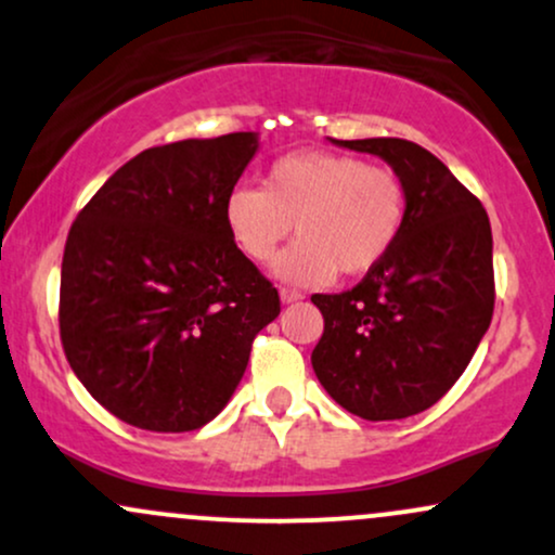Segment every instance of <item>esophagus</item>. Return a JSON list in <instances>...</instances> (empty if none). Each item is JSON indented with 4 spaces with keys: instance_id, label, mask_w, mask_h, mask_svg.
Returning <instances> with one entry per match:
<instances>
[{
    "instance_id": "obj_1",
    "label": "esophagus",
    "mask_w": 555,
    "mask_h": 555,
    "mask_svg": "<svg viewBox=\"0 0 555 555\" xmlns=\"http://www.w3.org/2000/svg\"><path fill=\"white\" fill-rule=\"evenodd\" d=\"M279 295H282V302H284V305L299 302V299H302V292L289 289V286H282V289H279Z\"/></svg>"
}]
</instances>
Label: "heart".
<instances>
[{"label": "heart", "instance_id": "heart-1", "mask_svg": "<svg viewBox=\"0 0 555 555\" xmlns=\"http://www.w3.org/2000/svg\"><path fill=\"white\" fill-rule=\"evenodd\" d=\"M410 214L404 177L391 167L334 151H292L271 164L260 188L227 195L229 237L263 263L289 237L276 273L295 284H326L339 271L360 276L393 250Z\"/></svg>", "mask_w": 555, "mask_h": 555}]
</instances>
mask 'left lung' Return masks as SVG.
I'll return each instance as SVG.
<instances>
[{"mask_svg": "<svg viewBox=\"0 0 555 555\" xmlns=\"http://www.w3.org/2000/svg\"><path fill=\"white\" fill-rule=\"evenodd\" d=\"M334 143L397 169L410 214L393 250L358 286L310 297L323 313L310 362L352 415L373 423L417 415L456 384L493 318L488 214L441 158L412 140Z\"/></svg>", "mask_w": 555, "mask_h": 555, "instance_id": "left-lung-1", "label": "left lung"}]
</instances>
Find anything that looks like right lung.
I'll return each instance as SVG.
<instances>
[{"mask_svg": "<svg viewBox=\"0 0 555 555\" xmlns=\"http://www.w3.org/2000/svg\"><path fill=\"white\" fill-rule=\"evenodd\" d=\"M256 132L156 145L119 167L73 221L60 336L88 393L154 433L227 406L279 292L229 237L224 203Z\"/></svg>", "mask_w": 555, "mask_h": 555, "instance_id": "right-lung-1", "label": "right lung"}]
</instances>
